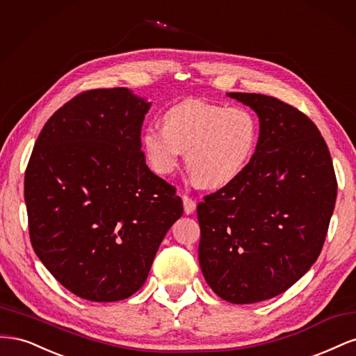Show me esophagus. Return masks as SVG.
Returning a JSON list of instances; mask_svg holds the SVG:
<instances>
[{
  "label": "esophagus",
  "instance_id": "obj_1",
  "mask_svg": "<svg viewBox=\"0 0 356 356\" xmlns=\"http://www.w3.org/2000/svg\"><path fill=\"white\" fill-rule=\"evenodd\" d=\"M182 203H184V211H186L187 215L195 212V209H196V202L193 200L190 196H187V195L182 196Z\"/></svg>",
  "mask_w": 356,
  "mask_h": 356
}]
</instances>
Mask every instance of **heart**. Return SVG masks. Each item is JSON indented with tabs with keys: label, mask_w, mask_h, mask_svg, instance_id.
<instances>
[{
	"label": "heart",
	"mask_w": 356,
	"mask_h": 356,
	"mask_svg": "<svg viewBox=\"0 0 356 356\" xmlns=\"http://www.w3.org/2000/svg\"><path fill=\"white\" fill-rule=\"evenodd\" d=\"M141 139L157 174H170L186 152V166L196 184L221 188L238 179L251 165L260 143V123L243 106L230 108L187 99L166 110L163 126H147Z\"/></svg>",
	"instance_id": "1"
}]
</instances>
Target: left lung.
<instances>
[{
  "label": "left lung",
  "mask_w": 356,
  "mask_h": 356,
  "mask_svg": "<svg viewBox=\"0 0 356 356\" xmlns=\"http://www.w3.org/2000/svg\"><path fill=\"white\" fill-rule=\"evenodd\" d=\"M260 118V143L243 174L197 204L199 263L233 305L268 300L316 261L337 197L328 147L296 106L261 93H227Z\"/></svg>",
  "instance_id": "1"
}]
</instances>
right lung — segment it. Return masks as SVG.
Returning <instances> with one entry per match:
<instances>
[{
  "mask_svg": "<svg viewBox=\"0 0 356 356\" xmlns=\"http://www.w3.org/2000/svg\"><path fill=\"white\" fill-rule=\"evenodd\" d=\"M149 105L126 88L86 90L49 118L29 157L32 248L84 300L135 294L184 211L175 187L149 170L141 152Z\"/></svg>",
  "mask_w": 356,
  "mask_h": 356,
  "instance_id": "obj_1",
  "label": "right lung"
}]
</instances>
